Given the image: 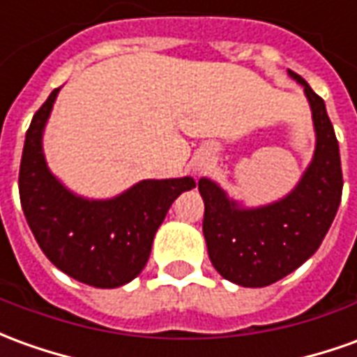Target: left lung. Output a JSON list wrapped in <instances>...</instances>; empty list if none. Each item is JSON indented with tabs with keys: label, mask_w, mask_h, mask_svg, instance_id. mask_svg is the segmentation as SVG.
<instances>
[{
	"label": "left lung",
	"mask_w": 357,
	"mask_h": 357,
	"mask_svg": "<svg viewBox=\"0 0 357 357\" xmlns=\"http://www.w3.org/2000/svg\"><path fill=\"white\" fill-rule=\"evenodd\" d=\"M313 112L317 146L313 162L290 195L263 208H239L211 179H199L204 201L203 234L214 268L234 284L263 288L313 255L342 199V166L323 98L301 79Z\"/></svg>",
	"instance_id": "left-lung-1"
}]
</instances>
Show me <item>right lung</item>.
I'll list each match as a JSON object with an SVG mask.
<instances>
[{
    "mask_svg": "<svg viewBox=\"0 0 357 357\" xmlns=\"http://www.w3.org/2000/svg\"><path fill=\"white\" fill-rule=\"evenodd\" d=\"M57 91L26 131L19 170L22 213L40 249L59 271L94 288H118L143 271L168 208L195 181L146 179L109 201L69 193L50 174L42 154V131Z\"/></svg>",
    "mask_w": 357,
    "mask_h": 357,
    "instance_id": "right-lung-1",
    "label": "right lung"
}]
</instances>
